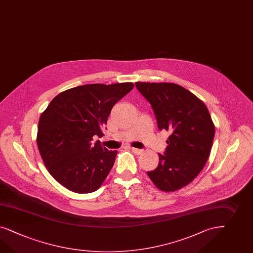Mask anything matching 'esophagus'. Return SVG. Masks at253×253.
Masks as SVG:
<instances>
[{
	"mask_svg": "<svg viewBox=\"0 0 253 253\" xmlns=\"http://www.w3.org/2000/svg\"><path fill=\"white\" fill-rule=\"evenodd\" d=\"M131 151L135 154V155H141L143 152H144V150L143 149H137V148H131Z\"/></svg>",
	"mask_w": 253,
	"mask_h": 253,
	"instance_id": "34e87169",
	"label": "esophagus"
}]
</instances>
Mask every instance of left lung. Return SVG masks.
<instances>
[{
	"instance_id": "8db88e82",
	"label": "left lung",
	"mask_w": 253,
	"mask_h": 253,
	"mask_svg": "<svg viewBox=\"0 0 253 253\" xmlns=\"http://www.w3.org/2000/svg\"><path fill=\"white\" fill-rule=\"evenodd\" d=\"M140 93L150 102L159 130H169L165 155L148 171L160 191H175L190 184L210 156L214 124L206 105L189 90L173 83L136 82Z\"/></svg>"
}]
</instances>
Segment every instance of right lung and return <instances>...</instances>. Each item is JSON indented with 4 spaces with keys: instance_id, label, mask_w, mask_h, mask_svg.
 I'll return each instance as SVG.
<instances>
[{
    "instance_id": "1",
    "label": "right lung",
    "mask_w": 253,
    "mask_h": 253,
    "mask_svg": "<svg viewBox=\"0 0 253 253\" xmlns=\"http://www.w3.org/2000/svg\"><path fill=\"white\" fill-rule=\"evenodd\" d=\"M134 84H91L65 90L41 113L37 144L49 174L76 193L100 188L115 162L118 151H109L94 136L102 137L111 109Z\"/></svg>"
}]
</instances>
